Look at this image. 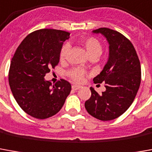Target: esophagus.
<instances>
[{"label": "esophagus", "instance_id": "obj_1", "mask_svg": "<svg viewBox=\"0 0 152 152\" xmlns=\"http://www.w3.org/2000/svg\"><path fill=\"white\" fill-rule=\"evenodd\" d=\"M72 87V90H74V91H77V90H79L80 88V86H76V85H73Z\"/></svg>", "mask_w": 152, "mask_h": 152}]
</instances>
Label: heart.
I'll return each instance as SVG.
<instances>
[{
  "label": "heart",
  "instance_id": "obj_1",
  "mask_svg": "<svg viewBox=\"0 0 152 152\" xmlns=\"http://www.w3.org/2000/svg\"><path fill=\"white\" fill-rule=\"evenodd\" d=\"M78 43L83 47L86 51L88 56L91 58H99L102 53L103 47L100 41L98 39L92 37V36H86L82 37L78 40ZM70 49V45L68 43H64L59 52V58L60 61H64L66 59L67 53ZM86 75V72L80 68L71 69L67 72V76L72 80L73 81L79 83L82 81Z\"/></svg>",
  "mask_w": 152,
  "mask_h": 152
}]
</instances>
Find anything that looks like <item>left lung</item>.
Returning a JSON list of instances; mask_svg holds the SVG:
<instances>
[{"instance_id":"left-lung-1","label":"left lung","mask_w":152,"mask_h":152,"mask_svg":"<svg viewBox=\"0 0 152 152\" xmlns=\"http://www.w3.org/2000/svg\"><path fill=\"white\" fill-rule=\"evenodd\" d=\"M93 33L101 34L109 44L108 61L93 80L105 82L106 91L98 94L91 87V98L85 103L87 112L102 121L115 119L130 107L141 83V64L130 40L116 30L99 28Z\"/></svg>"}]
</instances>
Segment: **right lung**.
<instances>
[{"label":"right lung","instance_id":"add662e5","mask_svg":"<svg viewBox=\"0 0 152 152\" xmlns=\"http://www.w3.org/2000/svg\"><path fill=\"white\" fill-rule=\"evenodd\" d=\"M70 33L43 28L27 35L17 48L9 71V84L21 109L44 119L60 111L72 86L61 79L52 86L44 76L59 62V52Z\"/></svg>","mask_w":152,"mask_h":152}]
</instances>
